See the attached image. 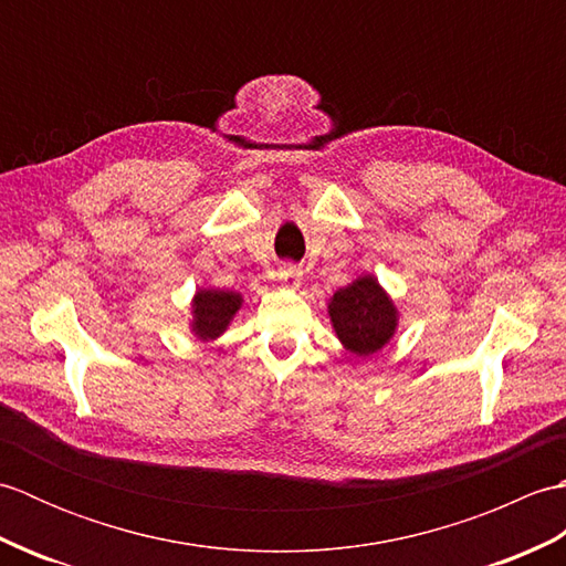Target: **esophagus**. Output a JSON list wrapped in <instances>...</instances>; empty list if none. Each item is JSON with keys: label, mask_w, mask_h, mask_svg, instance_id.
<instances>
[{"label": "esophagus", "mask_w": 566, "mask_h": 566, "mask_svg": "<svg viewBox=\"0 0 566 566\" xmlns=\"http://www.w3.org/2000/svg\"><path fill=\"white\" fill-rule=\"evenodd\" d=\"M302 268H296V264H282L280 272H276V280L282 282V286L286 290H298V284H302Z\"/></svg>", "instance_id": "obj_1"}]
</instances>
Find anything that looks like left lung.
<instances>
[{"label":"left lung","instance_id":"8db88e82","mask_svg":"<svg viewBox=\"0 0 566 566\" xmlns=\"http://www.w3.org/2000/svg\"><path fill=\"white\" fill-rule=\"evenodd\" d=\"M328 316L345 350L357 357L381 350L399 326V311L371 274L357 276L353 284L335 292Z\"/></svg>","mask_w":566,"mask_h":566}]
</instances>
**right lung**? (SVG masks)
<instances>
[{"mask_svg":"<svg viewBox=\"0 0 566 566\" xmlns=\"http://www.w3.org/2000/svg\"><path fill=\"white\" fill-rule=\"evenodd\" d=\"M243 296L226 290H199L191 298V333L199 340H216L233 321Z\"/></svg>","mask_w":566,"mask_h":566,"instance_id":"add662e5","label":"right lung"}]
</instances>
